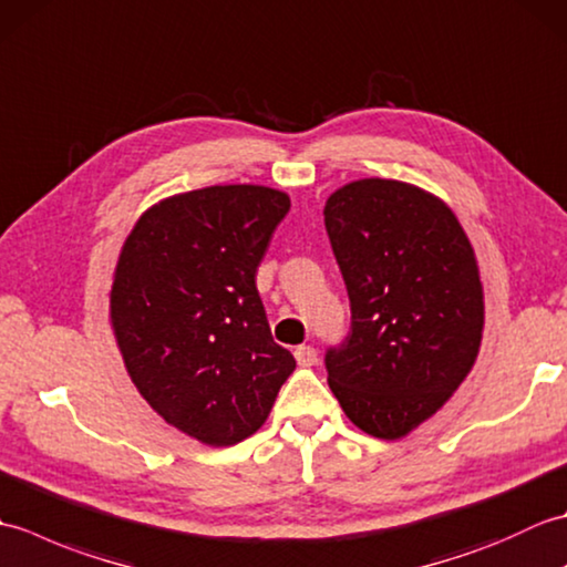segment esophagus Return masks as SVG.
<instances>
[{
    "mask_svg": "<svg viewBox=\"0 0 567 567\" xmlns=\"http://www.w3.org/2000/svg\"><path fill=\"white\" fill-rule=\"evenodd\" d=\"M295 358H297V363L302 365V368L317 365V351L311 346H299L297 351H295Z\"/></svg>",
    "mask_w": 567,
    "mask_h": 567,
    "instance_id": "1",
    "label": "esophagus"
}]
</instances>
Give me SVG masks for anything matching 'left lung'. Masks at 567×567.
<instances>
[{"label": "left lung", "mask_w": 567, "mask_h": 567, "mask_svg": "<svg viewBox=\"0 0 567 567\" xmlns=\"http://www.w3.org/2000/svg\"><path fill=\"white\" fill-rule=\"evenodd\" d=\"M348 299L351 336L327 353L346 416L396 441L451 400L485 329L475 250L453 209L402 179L363 177L323 207Z\"/></svg>", "instance_id": "8db88e82"}]
</instances>
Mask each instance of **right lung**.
<instances>
[{
  "label": "right lung",
  "mask_w": 567,
  "mask_h": 567,
  "mask_svg": "<svg viewBox=\"0 0 567 567\" xmlns=\"http://www.w3.org/2000/svg\"><path fill=\"white\" fill-rule=\"evenodd\" d=\"M290 195L214 185L155 202L118 252L110 319L138 394L204 445H234L268 419L297 368L272 341L256 272Z\"/></svg>",
  "instance_id": "right-lung-1"
}]
</instances>
